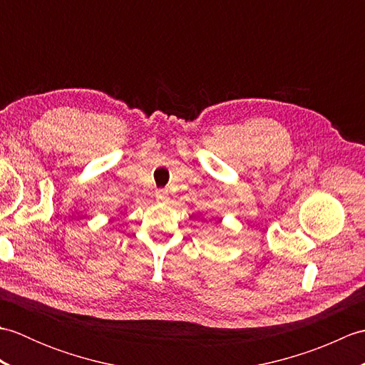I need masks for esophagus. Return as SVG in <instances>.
Listing matches in <instances>:
<instances>
[{
	"label": "esophagus",
	"mask_w": 365,
	"mask_h": 365,
	"mask_svg": "<svg viewBox=\"0 0 365 365\" xmlns=\"http://www.w3.org/2000/svg\"><path fill=\"white\" fill-rule=\"evenodd\" d=\"M155 197H157L160 202H166V200L169 199L168 191L166 190H157V191H155Z\"/></svg>",
	"instance_id": "34e87169"
}]
</instances>
